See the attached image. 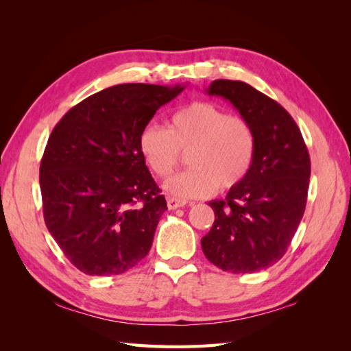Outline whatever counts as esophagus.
Wrapping results in <instances>:
<instances>
[{
    "mask_svg": "<svg viewBox=\"0 0 351 351\" xmlns=\"http://www.w3.org/2000/svg\"><path fill=\"white\" fill-rule=\"evenodd\" d=\"M186 204H187V202H184V200H178V199H176V197L167 196V205H168V208H169V209L183 208Z\"/></svg>",
    "mask_w": 351,
    "mask_h": 351,
    "instance_id": "obj_1",
    "label": "esophagus"
}]
</instances>
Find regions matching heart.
I'll return each mask as SVG.
<instances>
[{
    "mask_svg": "<svg viewBox=\"0 0 351 351\" xmlns=\"http://www.w3.org/2000/svg\"><path fill=\"white\" fill-rule=\"evenodd\" d=\"M139 149L152 171L167 178L180 161V152H189L187 171L164 184L169 195L193 199L219 189L237 186L252 167L256 139L249 121L230 115L212 102H193L178 110L168 129L145 125L139 134Z\"/></svg>",
    "mask_w": 351,
    "mask_h": 351,
    "instance_id": "1",
    "label": "heart"
}]
</instances>
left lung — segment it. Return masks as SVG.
<instances>
[{
  "instance_id": "obj_1",
  "label": "left lung",
  "mask_w": 351,
  "mask_h": 351,
  "mask_svg": "<svg viewBox=\"0 0 351 351\" xmlns=\"http://www.w3.org/2000/svg\"><path fill=\"white\" fill-rule=\"evenodd\" d=\"M206 93L224 98L249 121L256 149L247 176L226 199L208 204L215 221L202 237V250L222 271L267 269L284 256L303 218L309 152L291 115L250 84L214 80Z\"/></svg>"
}]
</instances>
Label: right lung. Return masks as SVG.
<instances>
[{"label": "right lung", "instance_id": "add662e5", "mask_svg": "<svg viewBox=\"0 0 351 351\" xmlns=\"http://www.w3.org/2000/svg\"><path fill=\"white\" fill-rule=\"evenodd\" d=\"M184 88L115 84L83 99L52 130L39 169L44 218L79 271L119 275L149 252L167 202L139 134Z\"/></svg>", "mask_w": 351, "mask_h": 351}]
</instances>
